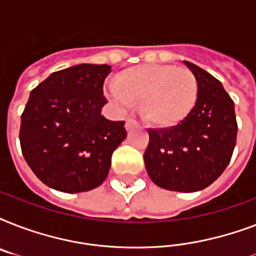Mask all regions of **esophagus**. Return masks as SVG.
Returning <instances> with one entry per match:
<instances>
[{
  "label": "esophagus",
  "instance_id": "34e87169",
  "mask_svg": "<svg viewBox=\"0 0 256 256\" xmlns=\"http://www.w3.org/2000/svg\"><path fill=\"white\" fill-rule=\"evenodd\" d=\"M136 126H138V124H136V120H126V124H124V128H126L128 132H132V128H136Z\"/></svg>",
  "mask_w": 256,
  "mask_h": 256
}]
</instances>
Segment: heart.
Listing matches in <instances>:
<instances>
[{"label": "heart", "mask_w": 256, "mask_h": 256, "mask_svg": "<svg viewBox=\"0 0 256 256\" xmlns=\"http://www.w3.org/2000/svg\"><path fill=\"white\" fill-rule=\"evenodd\" d=\"M106 94L120 108L138 104L146 124L172 128L186 120L198 98L192 72L174 65H138L122 70Z\"/></svg>", "instance_id": "heart-1"}]
</instances>
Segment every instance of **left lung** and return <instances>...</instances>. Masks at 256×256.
I'll list each match as a JSON object with an SVG mask.
<instances>
[{"label":"left lung","instance_id":"left-lung-1","mask_svg":"<svg viewBox=\"0 0 256 256\" xmlns=\"http://www.w3.org/2000/svg\"><path fill=\"white\" fill-rule=\"evenodd\" d=\"M183 64L198 81L196 104L176 126L148 130L144 160L156 186L194 192L210 186L230 164L238 124L234 102L222 84L199 66Z\"/></svg>","mask_w":256,"mask_h":256}]
</instances>
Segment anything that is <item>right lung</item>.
Returning a JSON list of instances; mask_svg holds the SVG:
<instances>
[{"label":"right lung","instance_id":"obj_1","mask_svg":"<svg viewBox=\"0 0 256 256\" xmlns=\"http://www.w3.org/2000/svg\"><path fill=\"white\" fill-rule=\"evenodd\" d=\"M112 66L81 64L52 73L32 90L21 116L24 158L37 178L62 192L100 186L126 138L124 120H106L104 81Z\"/></svg>","mask_w":256,"mask_h":256}]
</instances>
